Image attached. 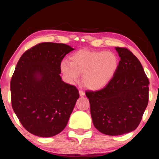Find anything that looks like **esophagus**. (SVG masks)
Here are the masks:
<instances>
[{"label": "esophagus", "instance_id": "esophagus-1", "mask_svg": "<svg viewBox=\"0 0 159 159\" xmlns=\"http://www.w3.org/2000/svg\"><path fill=\"white\" fill-rule=\"evenodd\" d=\"M79 93H80V95L81 97H83L84 95H85V93H84V92H83V91H82V90H80L79 91Z\"/></svg>", "mask_w": 159, "mask_h": 159}]
</instances>
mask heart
Here are the masks:
<instances>
[{"mask_svg":"<svg viewBox=\"0 0 159 159\" xmlns=\"http://www.w3.org/2000/svg\"><path fill=\"white\" fill-rule=\"evenodd\" d=\"M118 67L119 58L113 52L81 50L71 56L70 62H61L60 69L68 83H77L82 75L84 85L97 91L110 83Z\"/></svg>","mask_w":159,"mask_h":159,"instance_id":"heart-1","label":"heart"}]
</instances>
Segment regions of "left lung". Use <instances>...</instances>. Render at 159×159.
Instances as JSON below:
<instances>
[{"instance_id":"1","label":"left lung","mask_w":159,"mask_h":159,"mask_svg":"<svg viewBox=\"0 0 159 159\" xmlns=\"http://www.w3.org/2000/svg\"><path fill=\"white\" fill-rule=\"evenodd\" d=\"M120 58L114 77L99 91H87L95 127L108 135L134 131L148 103L149 80L140 61L129 50L115 48Z\"/></svg>"}]
</instances>
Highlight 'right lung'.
<instances>
[{"label":"right lung","instance_id":"add662e5","mask_svg":"<svg viewBox=\"0 0 159 159\" xmlns=\"http://www.w3.org/2000/svg\"><path fill=\"white\" fill-rule=\"evenodd\" d=\"M75 48L62 43H43L24 53L11 81L13 110L28 132L41 138L66 127L80 95L61 80V63Z\"/></svg>","mask_w":159,"mask_h":159}]
</instances>
